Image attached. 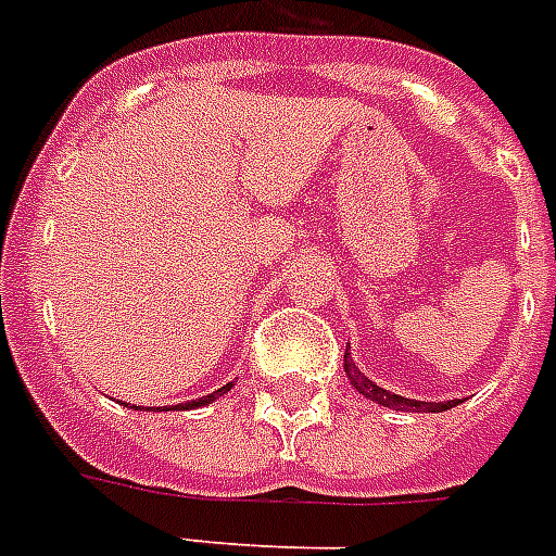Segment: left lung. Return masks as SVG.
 Masks as SVG:
<instances>
[{
	"label": "left lung",
	"mask_w": 556,
	"mask_h": 556,
	"mask_svg": "<svg viewBox=\"0 0 556 556\" xmlns=\"http://www.w3.org/2000/svg\"><path fill=\"white\" fill-rule=\"evenodd\" d=\"M352 349V345H349ZM349 349H345V375H349V381H352V387L361 395H366L369 402H378L383 404V407H392V410H410V413H442V410H452V407H457L460 404V399H454V402H416V399H404V395H395V392L383 390V387H378L375 381H369L366 375L354 366V361L349 357Z\"/></svg>",
	"instance_id": "1"
}]
</instances>
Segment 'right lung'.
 Listing matches in <instances>:
<instances>
[{
    "label": "right lung",
    "mask_w": 556,
    "mask_h": 556,
    "mask_svg": "<svg viewBox=\"0 0 556 556\" xmlns=\"http://www.w3.org/2000/svg\"><path fill=\"white\" fill-rule=\"evenodd\" d=\"M233 383H225V387H219L216 392H211V395H202V399H195V402H187V404H175V407H169V410H190V407H204V404L216 402L219 395H225V392L231 390Z\"/></svg>",
    "instance_id": "obj_1"
}]
</instances>
